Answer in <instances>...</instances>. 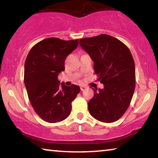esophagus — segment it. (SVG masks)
I'll return each instance as SVG.
<instances>
[{"mask_svg": "<svg viewBox=\"0 0 158 158\" xmlns=\"http://www.w3.org/2000/svg\"><path fill=\"white\" fill-rule=\"evenodd\" d=\"M85 89H86V86H81V91H84V90H85Z\"/></svg>", "mask_w": 158, "mask_h": 158, "instance_id": "34e87169", "label": "esophagus"}]
</instances>
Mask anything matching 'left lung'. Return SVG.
<instances>
[{"instance_id": "left-lung-1", "label": "left lung", "mask_w": 158, "mask_h": 158, "mask_svg": "<svg viewBox=\"0 0 158 158\" xmlns=\"http://www.w3.org/2000/svg\"><path fill=\"white\" fill-rule=\"evenodd\" d=\"M79 44L94 62L95 74L104 89L93 90L88 103L91 116L104 123H113L123 116L135 89V66L126 45L106 34L80 40Z\"/></svg>"}]
</instances>
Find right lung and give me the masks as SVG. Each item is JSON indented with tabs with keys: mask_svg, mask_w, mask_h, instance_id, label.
<instances>
[{
	"mask_svg": "<svg viewBox=\"0 0 158 158\" xmlns=\"http://www.w3.org/2000/svg\"><path fill=\"white\" fill-rule=\"evenodd\" d=\"M79 40L44 39L31 48L24 65V84L36 114L48 123L65 120L71 113L72 102L80 92L73 84L60 85L58 75L65 69V60L76 49Z\"/></svg>",
	"mask_w": 158,
	"mask_h": 158,
	"instance_id": "add662e5",
	"label": "right lung"
}]
</instances>
